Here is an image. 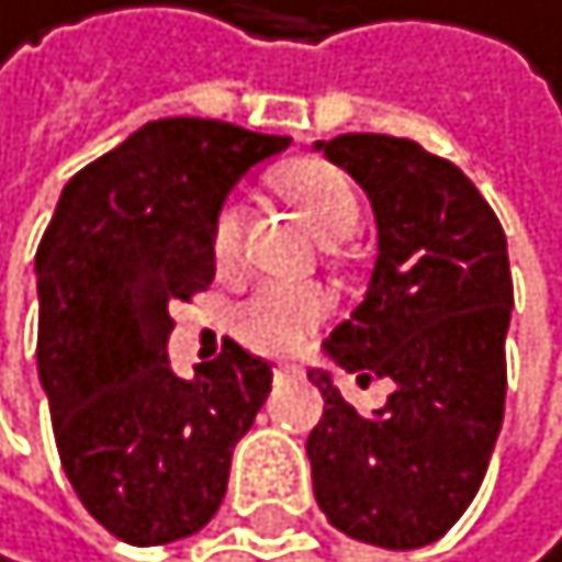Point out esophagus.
I'll list each match as a JSON object with an SVG mask.
<instances>
[{
  "mask_svg": "<svg viewBox=\"0 0 562 562\" xmlns=\"http://www.w3.org/2000/svg\"><path fill=\"white\" fill-rule=\"evenodd\" d=\"M293 375H297V368H293V364H279L276 368V382H290Z\"/></svg>",
  "mask_w": 562,
  "mask_h": 562,
  "instance_id": "34e87169",
  "label": "esophagus"
}]
</instances>
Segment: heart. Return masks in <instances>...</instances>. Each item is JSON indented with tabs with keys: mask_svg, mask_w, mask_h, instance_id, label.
Masks as SVG:
<instances>
[{
	"mask_svg": "<svg viewBox=\"0 0 562 562\" xmlns=\"http://www.w3.org/2000/svg\"><path fill=\"white\" fill-rule=\"evenodd\" d=\"M283 194L297 204L307 226L318 233V240L336 244L347 240L361 223V201L344 169H336L322 158H304L279 172ZM247 229L244 201H226L212 223V255L218 265H233L240 255ZM333 297L322 286L311 283H261L251 297L233 311V329L247 347H255L272 358L297 353L318 325L329 318Z\"/></svg>",
	"mask_w": 562,
	"mask_h": 562,
	"instance_id": "obj_1",
	"label": "heart"
}]
</instances>
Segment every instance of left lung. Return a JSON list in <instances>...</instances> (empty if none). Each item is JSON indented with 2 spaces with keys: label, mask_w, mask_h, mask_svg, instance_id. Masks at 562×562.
Returning a JSON list of instances; mask_svg holds the SVG:
<instances>
[{
  "label": "left lung",
  "mask_w": 562,
  "mask_h": 562,
  "mask_svg": "<svg viewBox=\"0 0 562 562\" xmlns=\"http://www.w3.org/2000/svg\"><path fill=\"white\" fill-rule=\"evenodd\" d=\"M315 148L364 187L379 226L368 293L325 353L361 382H393L364 418L329 371H307L325 400L307 436L315 499L358 542L422 549L471 506L503 428L506 237L477 187L418 140L339 134Z\"/></svg>",
  "instance_id": "obj_1"
}]
</instances>
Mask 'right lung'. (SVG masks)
<instances>
[{
	"label": "right lung",
	"instance_id": "add662e5",
	"mask_svg": "<svg viewBox=\"0 0 562 562\" xmlns=\"http://www.w3.org/2000/svg\"><path fill=\"white\" fill-rule=\"evenodd\" d=\"M286 144L223 120L144 123L63 187L37 244V379L63 471L131 546L209 525L272 390L269 361L237 344L198 379L172 375L166 344L169 307L215 279L212 223L233 183Z\"/></svg>",
	"mask_w": 562,
	"mask_h": 562
}]
</instances>
